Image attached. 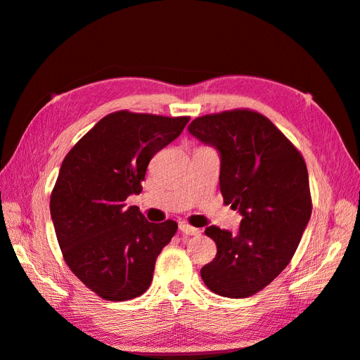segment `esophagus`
Instances as JSON below:
<instances>
[{
  "instance_id": "obj_1",
  "label": "esophagus",
  "mask_w": 360,
  "mask_h": 360,
  "mask_svg": "<svg viewBox=\"0 0 360 360\" xmlns=\"http://www.w3.org/2000/svg\"><path fill=\"white\" fill-rule=\"evenodd\" d=\"M179 229H180L181 233L189 234V236H199V234L202 233L199 229H195V226H191V225H188L186 222H181V224L179 225Z\"/></svg>"
}]
</instances>
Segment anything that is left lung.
<instances>
[{
  "label": "left lung",
  "instance_id": "1",
  "mask_svg": "<svg viewBox=\"0 0 360 360\" xmlns=\"http://www.w3.org/2000/svg\"><path fill=\"white\" fill-rule=\"evenodd\" d=\"M189 134L221 155L224 203L242 216L231 234L205 230L217 255L200 270L207 288L229 298L252 297L290 262L311 219L309 177L302 153L274 122L253 110L205 115Z\"/></svg>",
  "mask_w": 360,
  "mask_h": 360
}]
</instances>
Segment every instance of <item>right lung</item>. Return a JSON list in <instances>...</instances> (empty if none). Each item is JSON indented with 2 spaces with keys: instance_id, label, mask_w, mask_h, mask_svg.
Listing matches in <instances>:
<instances>
[{
  "instance_id": "1",
  "label": "right lung",
  "mask_w": 360,
  "mask_h": 360,
  "mask_svg": "<svg viewBox=\"0 0 360 360\" xmlns=\"http://www.w3.org/2000/svg\"><path fill=\"white\" fill-rule=\"evenodd\" d=\"M188 121L121 110L104 116L63 160L51 219L71 272L101 298L126 302L149 289L177 222L152 224L124 202L141 193L149 161Z\"/></svg>"
}]
</instances>
